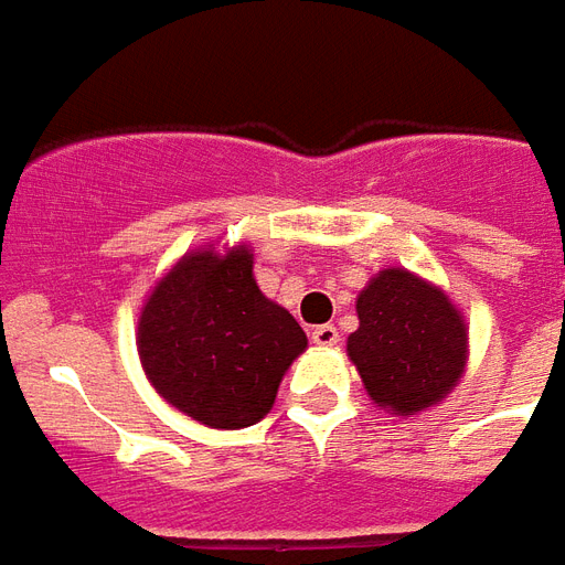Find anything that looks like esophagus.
I'll list each match as a JSON object with an SVG mask.
<instances>
[{
    "label": "esophagus",
    "mask_w": 565,
    "mask_h": 565,
    "mask_svg": "<svg viewBox=\"0 0 565 565\" xmlns=\"http://www.w3.org/2000/svg\"><path fill=\"white\" fill-rule=\"evenodd\" d=\"M312 343L316 345H337L340 343V331L333 324H319L312 328Z\"/></svg>",
    "instance_id": "esophagus-1"
}]
</instances>
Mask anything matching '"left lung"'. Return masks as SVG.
Segmentation results:
<instances>
[{"label": "left lung", "instance_id": "obj_1", "mask_svg": "<svg viewBox=\"0 0 565 565\" xmlns=\"http://www.w3.org/2000/svg\"><path fill=\"white\" fill-rule=\"evenodd\" d=\"M349 337L364 388L391 415H415L455 388L467 364V324L451 300L403 267L382 270L358 295Z\"/></svg>", "mask_w": 565, "mask_h": 565}]
</instances>
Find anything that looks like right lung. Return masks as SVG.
Segmentation results:
<instances>
[{
	"mask_svg": "<svg viewBox=\"0 0 565 565\" xmlns=\"http://www.w3.org/2000/svg\"><path fill=\"white\" fill-rule=\"evenodd\" d=\"M303 349L295 316L255 286L246 246L186 255L152 288L138 322V352L156 391L220 430L262 422Z\"/></svg>",
	"mask_w": 565,
	"mask_h": 565,
	"instance_id": "obj_1",
	"label": "right lung"
}]
</instances>
